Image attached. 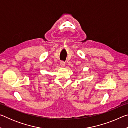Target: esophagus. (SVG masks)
<instances>
[{"label":"esophagus","instance_id":"34e87169","mask_svg":"<svg viewBox=\"0 0 128 128\" xmlns=\"http://www.w3.org/2000/svg\"><path fill=\"white\" fill-rule=\"evenodd\" d=\"M60 66H61V67H62V68L64 67L65 66V62H60Z\"/></svg>","mask_w":128,"mask_h":128}]
</instances>
